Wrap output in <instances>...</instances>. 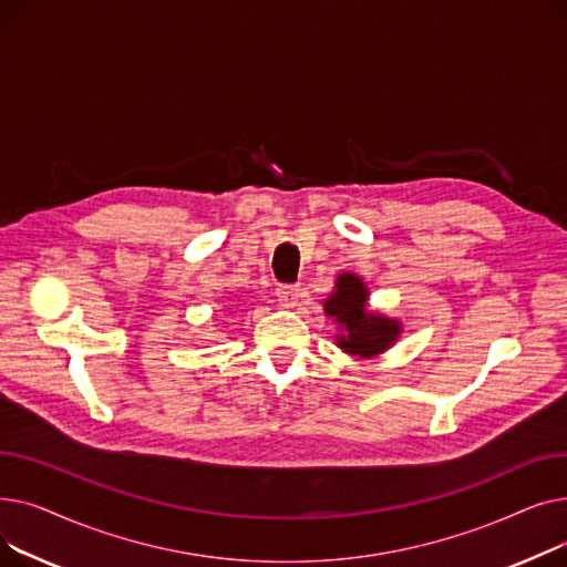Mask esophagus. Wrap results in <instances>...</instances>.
I'll use <instances>...</instances> for the list:
<instances>
[{"mask_svg": "<svg viewBox=\"0 0 567 567\" xmlns=\"http://www.w3.org/2000/svg\"><path fill=\"white\" fill-rule=\"evenodd\" d=\"M278 301H280V308H293L296 301H299V289L291 287V285H280L278 287Z\"/></svg>", "mask_w": 567, "mask_h": 567, "instance_id": "1", "label": "esophagus"}]
</instances>
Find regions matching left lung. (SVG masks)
Wrapping results in <instances>:
<instances>
[{
	"instance_id": "obj_1",
	"label": "left lung",
	"mask_w": 567,
	"mask_h": 567,
	"mask_svg": "<svg viewBox=\"0 0 567 567\" xmlns=\"http://www.w3.org/2000/svg\"><path fill=\"white\" fill-rule=\"evenodd\" d=\"M368 296L370 291L363 278L340 274L336 291L323 301L326 317L338 323L336 344L359 359H372V355L391 349L402 333V323L398 319L368 310Z\"/></svg>"
}]
</instances>
